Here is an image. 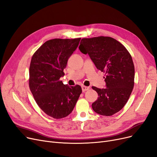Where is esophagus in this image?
<instances>
[{"label":"esophagus","instance_id":"1","mask_svg":"<svg viewBox=\"0 0 157 157\" xmlns=\"http://www.w3.org/2000/svg\"><path fill=\"white\" fill-rule=\"evenodd\" d=\"M90 90V87H87V86H82V90L83 92H85L86 91H87Z\"/></svg>","mask_w":157,"mask_h":157}]
</instances>
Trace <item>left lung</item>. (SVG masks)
Instances as JSON below:
<instances>
[{
    "instance_id": "obj_1",
    "label": "left lung",
    "mask_w": 157,
    "mask_h": 157,
    "mask_svg": "<svg viewBox=\"0 0 157 157\" xmlns=\"http://www.w3.org/2000/svg\"><path fill=\"white\" fill-rule=\"evenodd\" d=\"M78 48L88 54L96 67L105 75V89L92 87L98 95L92 104L93 111L103 116L115 114L127 103L134 87L135 67L130 53L109 36L84 38Z\"/></svg>"
}]
</instances>
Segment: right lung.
Segmentation results:
<instances>
[{
    "label": "right lung",
    "instance_id": "1",
    "mask_svg": "<svg viewBox=\"0 0 157 157\" xmlns=\"http://www.w3.org/2000/svg\"><path fill=\"white\" fill-rule=\"evenodd\" d=\"M80 40V38L49 40L36 50L31 60L30 91L39 108L56 119L71 113L82 93L79 85L70 87L60 80Z\"/></svg>",
    "mask_w": 157,
    "mask_h": 157
}]
</instances>
